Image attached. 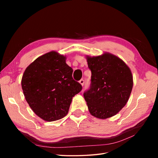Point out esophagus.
<instances>
[{
    "label": "esophagus",
    "instance_id": "obj_1",
    "mask_svg": "<svg viewBox=\"0 0 158 158\" xmlns=\"http://www.w3.org/2000/svg\"><path fill=\"white\" fill-rule=\"evenodd\" d=\"M79 83L82 85H84V80L83 79H81L80 81H79Z\"/></svg>",
    "mask_w": 158,
    "mask_h": 158
}]
</instances>
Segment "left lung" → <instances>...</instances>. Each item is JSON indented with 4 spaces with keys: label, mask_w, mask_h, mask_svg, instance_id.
Returning a JSON list of instances; mask_svg holds the SVG:
<instances>
[{
    "label": "left lung",
    "mask_w": 158,
    "mask_h": 158,
    "mask_svg": "<svg viewBox=\"0 0 158 158\" xmlns=\"http://www.w3.org/2000/svg\"><path fill=\"white\" fill-rule=\"evenodd\" d=\"M92 72L90 88L84 94L90 114L106 119L125 107L133 86L131 69L122 59L109 52L86 56Z\"/></svg>",
    "instance_id": "1"
}]
</instances>
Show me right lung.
I'll list each match as a JSON object with an SVG mask.
<instances>
[{
  "instance_id": "1",
  "label": "right lung",
  "mask_w": 158,
  "mask_h": 158,
  "mask_svg": "<svg viewBox=\"0 0 158 158\" xmlns=\"http://www.w3.org/2000/svg\"><path fill=\"white\" fill-rule=\"evenodd\" d=\"M66 56L50 51L27 66L22 78L23 95L38 117L55 121L67 114L73 98L82 85L73 78V70Z\"/></svg>"
}]
</instances>
